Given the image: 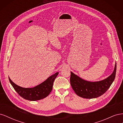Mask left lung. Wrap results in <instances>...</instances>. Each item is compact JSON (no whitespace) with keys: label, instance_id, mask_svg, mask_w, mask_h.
I'll list each match as a JSON object with an SVG mask.
<instances>
[{"label":"left lung","instance_id":"8db88e82","mask_svg":"<svg viewBox=\"0 0 123 123\" xmlns=\"http://www.w3.org/2000/svg\"><path fill=\"white\" fill-rule=\"evenodd\" d=\"M117 64L113 73L107 79L91 82L85 80L71 72L70 84L73 90L78 95L85 98H94L102 95L109 88L115 77Z\"/></svg>","mask_w":123,"mask_h":123}]
</instances>
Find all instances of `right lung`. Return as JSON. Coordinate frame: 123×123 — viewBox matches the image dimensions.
<instances>
[{
  "instance_id": "add662e5",
  "label": "right lung",
  "mask_w": 123,
  "mask_h": 123,
  "mask_svg": "<svg viewBox=\"0 0 123 123\" xmlns=\"http://www.w3.org/2000/svg\"><path fill=\"white\" fill-rule=\"evenodd\" d=\"M58 74V72L55 73L43 83L33 88H23L14 83L10 77L9 79L15 90L21 97L27 100L35 101L43 99L49 95L52 90L53 82Z\"/></svg>"
}]
</instances>
